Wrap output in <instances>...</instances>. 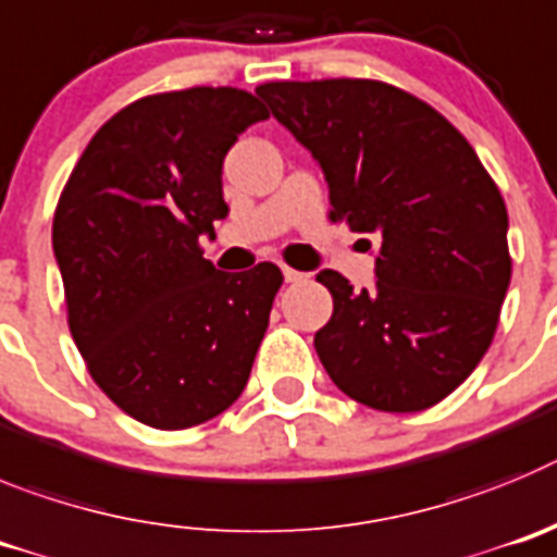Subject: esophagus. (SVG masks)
I'll return each instance as SVG.
<instances>
[{
  "instance_id": "1",
  "label": "esophagus",
  "mask_w": 557,
  "mask_h": 557,
  "mask_svg": "<svg viewBox=\"0 0 557 557\" xmlns=\"http://www.w3.org/2000/svg\"><path fill=\"white\" fill-rule=\"evenodd\" d=\"M283 277H285V283H302L308 274L297 272V269H290V267H283Z\"/></svg>"
}]
</instances>
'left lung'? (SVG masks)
I'll use <instances>...</instances> for the list:
<instances>
[{
    "label": "left lung",
    "mask_w": 557,
    "mask_h": 557,
    "mask_svg": "<svg viewBox=\"0 0 557 557\" xmlns=\"http://www.w3.org/2000/svg\"><path fill=\"white\" fill-rule=\"evenodd\" d=\"M255 94L322 166L330 219L377 242L374 288L315 274L333 294L313 338L330 380L374 410L433 408L497 333L510 285L497 183L438 110L388 83H267Z\"/></svg>",
    "instance_id": "8db88e82"
}]
</instances>
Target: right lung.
Returning <instances> with one entry per match:
<instances>
[{"label": "right lung", "mask_w": 557, "mask_h": 557, "mask_svg": "<svg viewBox=\"0 0 557 557\" xmlns=\"http://www.w3.org/2000/svg\"><path fill=\"white\" fill-rule=\"evenodd\" d=\"M269 110L242 88H185L104 122L60 194L52 247L94 383L158 430L242 397L283 285L274 263L219 272L199 238L227 216L222 163Z\"/></svg>", "instance_id": "right-lung-1"}]
</instances>
